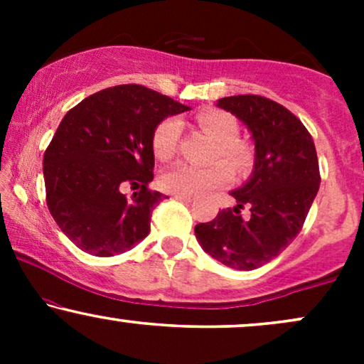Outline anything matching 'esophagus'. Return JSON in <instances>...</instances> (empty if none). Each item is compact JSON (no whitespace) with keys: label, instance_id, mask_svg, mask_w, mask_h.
Segmentation results:
<instances>
[{"label":"esophagus","instance_id":"esophagus-1","mask_svg":"<svg viewBox=\"0 0 364 364\" xmlns=\"http://www.w3.org/2000/svg\"><path fill=\"white\" fill-rule=\"evenodd\" d=\"M174 198L178 200V202H183V203H190L191 198L190 196H181V195H174Z\"/></svg>","mask_w":364,"mask_h":364}]
</instances>
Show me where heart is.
I'll use <instances>...</instances> for the list:
<instances>
[{
  "label": "heart",
  "mask_w": 364,
  "mask_h": 364,
  "mask_svg": "<svg viewBox=\"0 0 364 364\" xmlns=\"http://www.w3.org/2000/svg\"><path fill=\"white\" fill-rule=\"evenodd\" d=\"M196 124L212 140H215L212 161H225L240 174L252 169L253 150L246 141L237 139L240 127L235 116L220 109H203L196 114ZM179 133L181 127L173 118L157 124L152 133V152L159 161H169L174 157L179 144ZM228 166L224 162H215L208 168L176 164L162 174L159 185L166 193L171 195L190 196V198L205 195L231 181L232 173Z\"/></svg>",
  "instance_id": "obj_1"
}]
</instances>
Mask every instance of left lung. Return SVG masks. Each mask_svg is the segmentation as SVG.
Returning <instances> with one entry per match:
<instances>
[{
  "label": "left lung",
  "mask_w": 364,
  "mask_h": 364,
  "mask_svg": "<svg viewBox=\"0 0 364 364\" xmlns=\"http://www.w3.org/2000/svg\"><path fill=\"white\" fill-rule=\"evenodd\" d=\"M252 132L255 168L245 186L231 191L235 208H224L210 223L195 225L205 253L236 270L265 265L301 231L320 188L318 157L304 124L272 99L245 94L219 99ZM250 208L243 220L240 210Z\"/></svg>",
  "instance_id": "1"
}]
</instances>
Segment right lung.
Listing matches in <instances>:
<instances>
[{
  "label": "right lung",
  "instance_id": "right-lung-1",
  "mask_svg": "<svg viewBox=\"0 0 364 364\" xmlns=\"http://www.w3.org/2000/svg\"><path fill=\"white\" fill-rule=\"evenodd\" d=\"M144 85H116L85 97L61 119L44 152L46 203L82 252L112 257L150 232L164 195L152 191V133L162 119L188 111ZM129 184L132 197L120 193Z\"/></svg>",
  "mask_w": 364,
  "mask_h": 364
}]
</instances>
